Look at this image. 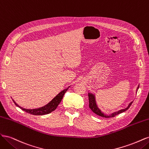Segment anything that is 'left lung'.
Listing matches in <instances>:
<instances>
[{"mask_svg": "<svg viewBox=\"0 0 149 149\" xmlns=\"http://www.w3.org/2000/svg\"><path fill=\"white\" fill-rule=\"evenodd\" d=\"M139 88V85L138 86V87H137V88L136 89L137 91ZM88 97H89V106L90 109H91V111L94 112V113H95L96 114L100 116H101V117H103V118H112V117H114L116 115H118V114L122 113V112H125V111H127L129 109V108L130 107V106H131V104H132V102H133V101H132L131 102H130L129 104L128 105V106L126 107V108H125V109L119 110L118 111L114 112H113V113H112L111 114L107 115V114H106L104 113H103V112H101V111L100 109H99V107H97V106L96 104L95 96H94L93 94L88 93Z\"/></svg>", "mask_w": 149, "mask_h": 149, "instance_id": "8db88e82", "label": "left lung"}]
</instances>
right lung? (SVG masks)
I'll use <instances>...</instances> for the list:
<instances>
[{"instance_id":"1","label":"right lung","mask_w":149,"mask_h":149,"mask_svg":"<svg viewBox=\"0 0 149 149\" xmlns=\"http://www.w3.org/2000/svg\"><path fill=\"white\" fill-rule=\"evenodd\" d=\"M68 88L66 89H65L63 90V91H61L59 94H57V96H56L55 97H54L50 102H48L47 105L44 106L42 107L37 108V109H25V108L22 107L18 105L13 100V101L15 103V104L17 106L20 107L21 109H22L26 112H28V113L31 114L36 115V116H42V115L47 114L50 113V112H52V111H53L54 110H55L56 109V107H58V105H59V104L61 101L65 93L67 91V90L68 89Z\"/></svg>"}]
</instances>
